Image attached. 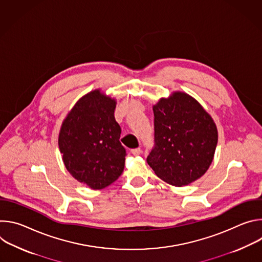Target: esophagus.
Returning a JSON list of instances; mask_svg holds the SVG:
<instances>
[{"mask_svg": "<svg viewBox=\"0 0 262 262\" xmlns=\"http://www.w3.org/2000/svg\"><path fill=\"white\" fill-rule=\"evenodd\" d=\"M132 154L134 156H140L142 154V149L141 148H135V149H132Z\"/></svg>", "mask_w": 262, "mask_h": 262, "instance_id": "1", "label": "esophagus"}]
</instances>
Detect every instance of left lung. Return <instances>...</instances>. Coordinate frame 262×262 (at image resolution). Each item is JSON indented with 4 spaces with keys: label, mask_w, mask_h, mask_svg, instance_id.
<instances>
[{
    "label": "left lung",
    "mask_w": 262,
    "mask_h": 262,
    "mask_svg": "<svg viewBox=\"0 0 262 262\" xmlns=\"http://www.w3.org/2000/svg\"><path fill=\"white\" fill-rule=\"evenodd\" d=\"M156 147L147 158L158 177L175 186L199 179L212 163L217 129L191 95L174 91L154 106Z\"/></svg>",
    "instance_id": "8db88e82"
}]
</instances>
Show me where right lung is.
<instances>
[{"instance_id":"obj_1","label":"right lung","mask_w":262,"mask_h":262,"mask_svg":"<svg viewBox=\"0 0 262 262\" xmlns=\"http://www.w3.org/2000/svg\"><path fill=\"white\" fill-rule=\"evenodd\" d=\"M116 99L95 89L82 96L62 122L58 144L71 176L101 190L122 174L125 149L114 117Z\"/></svg>"}]
</instances>
